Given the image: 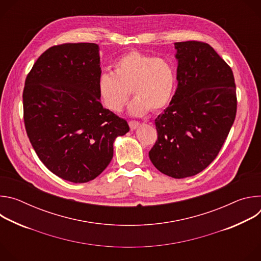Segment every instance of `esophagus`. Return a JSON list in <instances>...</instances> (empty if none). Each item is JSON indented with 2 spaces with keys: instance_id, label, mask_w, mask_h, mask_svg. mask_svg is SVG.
I'll return each instance as SVG.
<instances>
[{
  "instance_id": "obj_1",
  "label": "esophagus",
  "mask_w": 261,
  "mask_h": 261,
  "mask_svg": "<svg viewBox=\"0 0 261 261\" xmlns=\"http://www.w3.org/2000/svg\"><path fill=\"white\" fill-rule=\"evenodd\" d=\"M139 125H140V123L137 122V121H129V126H130V128H131L132 130L138 128Z\"/></svg>"
}]
</instances>
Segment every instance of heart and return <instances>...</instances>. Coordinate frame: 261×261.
<instances>
[{"instance_id": "heart-1", "label": "heart", "mask_w": 261, "mask_h": 261, "mask_svg": "<svg viewBox=\"0 0 261 261\" xmlns=\"http://www.w3.org/2000/svg\"><path fill=\"white\" fill-rule=\"evenodd\" d=\"M176 84V73L171 62L138 50H131L114 64V73L103 72L97 81L101 103L110 111L120 113L131 92L135 96L129 113L135 117L158 111L170 102Z\"/></svg>"}]
</instances>
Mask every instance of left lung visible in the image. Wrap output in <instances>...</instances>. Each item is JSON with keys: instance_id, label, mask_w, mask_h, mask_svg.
I'll return each mask as SVG.
<instances>
[{"instance_id": "1", "label": "left lung", "mask_w": 261, "mask_h": 261, "mask_svg": "<svg viewBox=\"0 0 261 261\" xmlns=\"http://www.w3.org/2000/svg\"><path fill=\"white\" fill-rule=\"evenodd\" d=\"M177 88L155 120L158 138L148 152L162 173L184 178L205 169L218 156L237 115L231 68L201 41L174 43Z\"/></svg>"}]
</instances>
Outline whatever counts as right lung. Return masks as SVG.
Instances as JSON below:
<instances>
[{"instance_id": "right-lung-1", "label": "right lung", "mask_w": 261, "mask_h": 261, "mask_svg": "<svg viewBox=\"0 0 261 261\" xmlns=\"http://www.w3.org/2000/svg\"><path fill=\"white\" fill-rule=\"evenodd\" d=\"M99 46L64 43L45 50L25 79L24 127L42 163L73 182L97 177L114 156V142L129 131L97 93Z\"/></svg>"}]
</instances>
